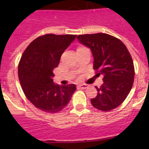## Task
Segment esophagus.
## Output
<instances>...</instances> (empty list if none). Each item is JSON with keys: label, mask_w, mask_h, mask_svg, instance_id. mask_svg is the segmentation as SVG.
Returning <instances> with one entry per match:
<instances>
[{"label": "esophagus", "mask_w": 149, "mask_h": 149, "mask_svg": "<svg viewBox=\"0 0 149 149\" xmlns=\"http://www.w3.org/2000/svg\"><path fill=\"white\" fill-rule=\"evenodd\" d=\"M78 87L81 88V89H87V88L89 87V86H88L87 84H81V85H79Z\"/></svg>", "instance_id": "34e87169"}]
</instances>
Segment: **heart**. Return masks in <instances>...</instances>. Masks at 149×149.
<instances>
[{
	"instance_id": "heart-1",
	"label": "heart",
	"mask_w": 149,
	"mask_h": 149,
	"mask_svg": "<svg viewBox=\"0 0 149 149\" xmlns=\"http://www.w3.org/2000/svg\"><path fill=\"white\" fill-rule=\"evenodd\" d=\"M82 48H83V47H80V48H78L77 49H82Z\"/></svg>"
}]
</instances>
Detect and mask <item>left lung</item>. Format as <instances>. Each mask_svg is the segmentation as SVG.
<instances>
[{
  "mask_svg": "<svg viewBox=\"0 0 149 149\" xmlns=\"http://www.w3.org/2000/svg\"><path fill=\"white\" fill-rule=\"evenodd\" d=\"M77 39L91 50L93 68L104 76L91 103L102 111L115 109L127 98L134 84V63L128 50L122 41L107 33L79 35Z\"/></svg>",
  "mask_w": 149,
  "mask_h": 149,
  "instance_id": "left-lung-1",
  "label": "left lung"
}]
</instances>
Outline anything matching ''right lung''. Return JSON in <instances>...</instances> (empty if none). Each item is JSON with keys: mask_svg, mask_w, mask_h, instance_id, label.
I'll return each mask as SVG.
<instances>
[{"mask_svg": "<svg viewBox=\"0 0 149 149\" xmlns=\"http://www.w3.org/2000/svg\"><path fill=\"white\" fill-rule=\"evenodd\" d=\"M76 35L46 34L28 45L18 65V77L27 99L39 110L54 113L63 110L76 90L74 84L60 86L53 81L65 50Z\"/></svg>", "mask_w": 149, "mask_h": 149, "instance_id": "right-lung-1", "label": "right lung"}]
</instances>
